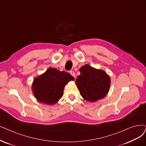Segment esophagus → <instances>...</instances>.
Returning <instances> with one entry per match:
<instances>
[{"label": "esophagus", "mask_w": 146, "mask_h": 146, "mask_svg": "<svg viewBox=\"0 0 146 146\" xmlns=\"http://www.w3.org/2000/svg\"><path fill=\"white\" fill-rule=\"evenodd\" d=\"M70 74H71L73 77H74V78H76V74H75V73L73 71H71V72H70Z\"/></svg>", "instance_id": "esophagus-1"}]
</instances>
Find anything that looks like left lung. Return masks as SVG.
<instances>
[{"instance_id":"8db88e82","label":"left lung","mask_w":146,"mask_h":146,"mask_svg":"<svg viewBox=\"0 0 146 146\" xmlns=\"http://www.w3.org/2000/svg\"><path fill=\"white\" fill-rule=\"evenodd\" d=\"M80 74L76 84L80 95L89 102H96L104 98L108 93L110 78L105 72L85 65L80 68Z\"/></svg>"}]
</instances>
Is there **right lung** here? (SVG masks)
Instances as JSON below:
<instances>
[{
	"label": "right lung",
	"mask_w": 146,
	"mask_h": 146,
	"mask_svg": "<svg viewBox=\"0 0 146 146\" xmlns=\"http://www.w3.org/2000/svg\"><path fill=\"white\" fill-rule=\"evenodd\" d=\"M74 79L70 73L50 68L34 79L32 90L39 102L53 105L62 98L64 86Z\"/></svg>",
	"instance_id": "1"
}]
</instances>
